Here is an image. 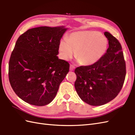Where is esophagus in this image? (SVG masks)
Masks as SVG:
<instances>
[{
    "mask_svg": "<svg viewBox=\"0 0 135 135\" xmlns=\"http://www.w3.org/2000/svg\"><path fill=\"white\" fill-rule=\"evenodd\" d=\"M75 69V66H74V65H70V71H73Z\"/></svg>",
    "mask_w": 135,
    "mask_h": 135,
    "instance_id": "esophagus-1",
    "label": "esophagus"
}]
</instances>
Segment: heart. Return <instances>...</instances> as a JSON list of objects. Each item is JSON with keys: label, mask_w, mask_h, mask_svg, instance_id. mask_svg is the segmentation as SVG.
<instances>
[{"label": "heart", "mask_w": 135, "mask_h": 135, "mask_svg": "<svg viewBox=\"0 0 135 135\" xmlns=\"http://www.w3.org/2000/svg\"><path fill=\"white\" fill-rule=\"evenodd\" d=\"M108 47L107 38L99 32L82 31L73 32L69 40H61L59 49L62 59L70 60L76 53L78 62L84 66H90L103 58Z\"/></svg>", "instance_id": "obj_1"}]
</instances>
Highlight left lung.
<instances>
[{
    "label": "left lung",
    "mask_w": 135,
    "mask_h": 135,
    "mask_svg": "<svg viewBox=\"0 0 135 135\" xmlns=\"http://www.w3.org/2000/svg\"><path fill=\"white\" fill-rule=\"evenodd\" d=\"M104 35L109 40V48L103 58L95 64L75 70L78 95L92 106H101L113 100L123 87L126 74L120 43L109 32L105 31Z\"/></svg>",
    "instance_id": "8db88e82"
}]
</instances>
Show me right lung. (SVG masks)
<instances>
[{
  "label": "right lung",
  "mask_w": 135,
  "mask_h": 135,
  "mask_svg": "<svg viewBox=\"0 0 135 135\" xmlns=\"http://www.w3.org/2000/svg\"><path fill=\"white\" fill-rule=\"evenodd\" d=\"M67 30L64 26L35 27L18 38L9 62V79L14 92L26 103L44 106L56 97L70 67L57 56Z\"/></svg>",
  "instance_id": "right-lung-1"
}]
</instances>
